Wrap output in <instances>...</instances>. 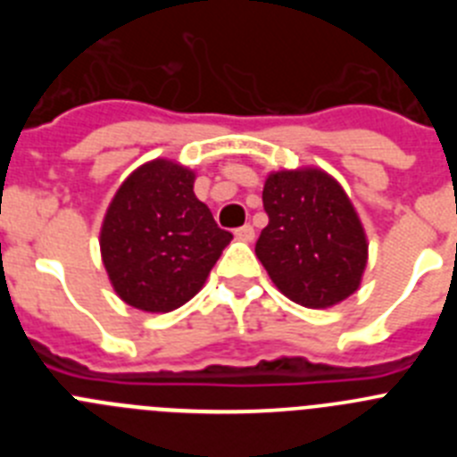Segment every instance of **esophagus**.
Listing matches in <instances>:
<instances>
[{"mask_svg": "<svg viewBox=\"0 0 457 457\" xmlns=\"http://www.w3.org/2000/svg\"><path fill=\"white\" fill-rule=\"evenodd\" d=\"M236 237L242 242H252L253 240V226L245 224L240 228H236Z\"/></svg>", "mask_w": 457, "mask_h": 457, "instance_id": "1", "label": "esophagus"}]
</instances>
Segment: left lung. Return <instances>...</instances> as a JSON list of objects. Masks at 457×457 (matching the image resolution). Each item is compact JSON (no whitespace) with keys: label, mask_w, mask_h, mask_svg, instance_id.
I'll list each match as a JSON object with an SVG mask.
<instances>
[{"label":"left lung","mask_w":457,"mask_h":457,"mask_svg":"<svg viewBox=\"0 0 457 457\" xmlns=\"http://www.w3.org/2000/svg\"><path fill=\"white\" fill-rule=\"evenodd\" d=\"M263 208L270 221L256 242V256L288 300L327 309L359 288L369 242L348 194L329 173H270Z\"/></svg>","instance_id":"left-lung-1"}]
</instances>
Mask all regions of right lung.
<instances>
[{"instance_id":"obj_1","label":"right lung","mask_w":457,"mask_h":457,"mask_svg":"<svg viewBox=\"0 0 457 457\" xmlns=\"http://www.w3.org/2000/svg\"><path fill=\"white\" fill-rule=\"evenodd\" d=\"M194 171L153 160L123 180L100 228L103 263L125 304L167 313L204 288L233 236L194 194Z\"/></svg>"}]
</instances>
